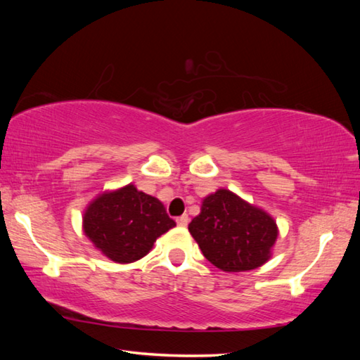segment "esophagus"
Segmentation results:
<instances>
[{
    "label": "esophagus",
    "mask_w": 360,
    "mask_h": 360,
    "mask_svg": "<svg viewBox=\"0 0 360 360\" xmlns=\"http://www.w3.org/2000/svg\"><path fill=\"white\" fill-rule=\"evenodd\" d=\"M176 223H178V226L181 227H186L188 224V215H181L176 218Z\"/></svg>",
    "instance_id": "esophagus-1"
}]
</instances>
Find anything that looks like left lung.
I'll return each instance as SVG.
<instances>
[{
	"mask_svg": "<svg viewBox=\"0 0 360 360\" xmlns=\"http://www.w3.org/2000/svg\"><path fill=\"white\" fill-rule=\"evenodd\" d=\"M188 231L204 257L224 272L252 271L264 264L278 235L269 213L226 188L204 198L201 213Z\"/></svg>",
	"mask_w": 360,
	"mask_h": 360,
	"instance_id": "obj_1",
	"label": "left lung"
}]
</instances>
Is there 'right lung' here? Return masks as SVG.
<instances>
[{
	"label": "right lung",
	"mask_w": 360,
	"mask_h": 360,
	"mask_svg": "<svg viewBox=\"0 0 360 360\" xmlns=\"http://www.w3.org/2000/svg\"><path fill=\"white\" fill-rule=\"evenodd\" d=\"M176 223L158 198L128 184L98 195L83 213V232L114 263H133Z\"/></svg>",
	"instance_id": "1"
}]
</instances>
